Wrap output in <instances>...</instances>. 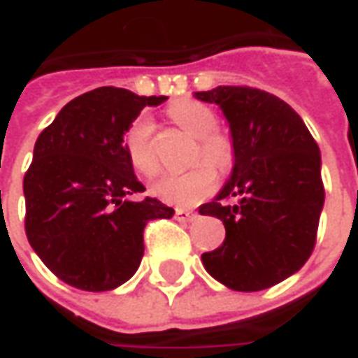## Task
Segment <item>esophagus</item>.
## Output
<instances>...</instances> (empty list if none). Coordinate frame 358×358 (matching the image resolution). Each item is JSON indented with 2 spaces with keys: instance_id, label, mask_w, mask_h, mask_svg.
<instances>
[{
  "instance_id": "1",
  "label": "esophagus",
  "mask_w": 358,
  "mask_h": 358,
  "mask_svg": "<svg viewBox=\"0 0 358 358\" xmlns=\"http://www.w3.org/2000/svg\"><path fill=\"white\" fill-rule=\"evenodd\" d=\"M174 217H176V220H180V222H192L194 218H197V215H195L194 210L176 209V213H174Z\"/></svg>"
}]
</instances>
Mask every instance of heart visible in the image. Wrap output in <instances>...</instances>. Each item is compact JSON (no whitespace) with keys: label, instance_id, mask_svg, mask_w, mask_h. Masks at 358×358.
Instances as JSON below:
<instances>
[{"label":"heart","instance_id":"obj_1","mask_svg":"<svg viewBox=\"0 0 358 358\" xmlns=\"http://www.w3.org/2000/svg\"><path fill=\"white\" fill-rule=\"evenodd\" d=\"M169 115L184 130L199 138L197 159H203L205 163L195 164L194 169L186 172L164 174L163 178L153 184L151 192L159 199L171 205L189 207L213 194V189L217 186V174L212 171L213 168L218 172L232 169L234 143L226 134L215 130L217 115L205 103L184 99V101L174 103L169 109ZM153 132H155V122L149 115L143 113L138 118H134L122 138L126 157L132 164V169L145 178H151L159 172ZM207 162L210 164L207 165Z\"/></svg>","mask_w":358,"mask_h":358}]
</instances>
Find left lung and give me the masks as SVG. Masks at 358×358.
<instances>
[{"label": "left lung", "mask_w": 358, "mask_h": 358, "mask_svg": "<svg viewBox=\"0 0 358 358\" xmlns=\"http://www.w3.org/2000/svg\"><path fill=\"white\" fill-rule=\"evenodd\" d=\"M230 124L234 171L217 199L199 207L222 220L226 238L201 261L236 292H261L307 263L324 205L320 151L295 110L249 86L195 92Z\"/></svg>", "instance_id": "8db88e82"}]
</instances>
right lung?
I'll return each mask as SVG.
<instances>
[{
  "mask_svg": "<svg viewBox=\"0 0 358 358\" xmlns=\"http://www.w3.org/2000/svg\"><path fill=\"white\" fill-rule=\"evenodd\" d=\"M164 99L103 86L66 103L38 136L22 182L24 230L65 284L84 292L124 284L141 263L145 224L174 215L155 197L136 199L145 187L122 145L141 109Z\"/></svg>",
  "mask_w": 358,
  "mask_h": 358,
  "instance_id": "add662e5",
  "label": "right lung"
}]
</instances>
